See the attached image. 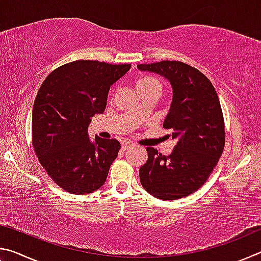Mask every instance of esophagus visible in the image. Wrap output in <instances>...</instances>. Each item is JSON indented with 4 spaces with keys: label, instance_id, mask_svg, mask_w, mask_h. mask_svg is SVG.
Returning a JSON list of instances; mask_svg holds the SVG:
<instances>
[{
    "label": "esophagus",
    "instance_id": "esophagus-1",
    "mask_svg": "<svg viewBox=\"0 0 261 261\" xmlns=\"http://www.w3.org/2000/svg\"><path fill=\"white\" fill-rule=\"evenodd\" d=\"M131 146H134V144L130 143V141H124V143L122 144V148H123V151H126V149L129 148V147H131Z\"/></svg>",
    "mask_w": 261,
    "mask_h": 261
}]
</instances>
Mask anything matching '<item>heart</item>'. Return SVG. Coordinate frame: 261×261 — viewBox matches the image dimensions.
I'll use <instances>...</instances> for the list:
<instances>
[{"label":"heart","instance_id":"b5f03b06","mask_svg":"<svg viewBox=\"0 0 261 261\" xmlns=\"http://www.w3.org/2000/svg\"><path fill=\"white\" fill-rule=\"evenodd\" d=\"M151 87H161L158 79L153 77H143L137 82V90H138V92L143 90H147V88H151Z\"/></svg>","mask_w":261,"mask_h":261}]
</instances>
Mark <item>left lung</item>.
I'll use <instances>...</instances> for the list:
<instances>
[{
	"label": "left lung",
	"mask_w": 261,
	"mask_h": 261,
	"mask_svg": "<svg viewBox=\"0 0 261 261\" xmlns=\"http://www.w3.org/2000/svg\"><path fill=\"white\" fill-rule=\"evenodd\" d=\"M141 71L160 74L173 87V102L163 127L177 140L169 155L147 147L139 169L140 183L152 196L176 200L204 184L224 147V122L219 96L199 70L178 61L138 64Z\"/></svg>",
	"instance_id": "8db88e82"
}]
</instances>
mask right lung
I'll use <instances>...</instances> for the list:
<instances>
[{"instance_id": "1", "label": "right lung", "mask_w": 261, "mask_h": 261, "mask_svg": "<svg viewBox=\"0 0 261 261\" xmlns=\"http://www.w3.org/2000/svg\"><path fill=\"white\" fill-rule=\"evenodd\" d=\"M131 64L78 60L55 69L39 90L32 112V143L43 169L67 192L88 194L107 179L121 144L88 138L91 117L102 114L110 86Z\"/></svg>"}]
</instances>
